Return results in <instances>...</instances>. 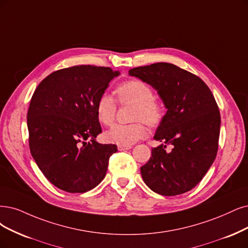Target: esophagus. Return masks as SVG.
Listing matches in <instances>:
<instances>
[{
  "label": "esophagus",
  "instance_id": "esophagus-1",
  "mask_svg": "<svg viewBox=\"0 0 248 248\" xmlns=\"http://www.w3.org/2000/svg\"><path fill=\"white\" fill-rule=\"evenodd\" d=\"M132 148V146H123V145H118L117 146V149L119 151H125V150H129Z\"/></svg>",
  "mask_w": 248,
  "mask_h": 248
}]
</instances>
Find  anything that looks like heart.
<instances>
[{
	"label": "heart",
	"instance_id": "obj_1",
	"mask_svg": "<svg viewBox=\"0 0 248 248\" xmlns=\"http://www.w3.org/2000/svg\"><path fill=\"white\" fill-rule=\"evenodd\" d=\"M119 103L132 104L135 108L130 124H115L104 135L105 140L117 145L130 146L147 135V127L158 126L164 118V107L154 99L153 89L140 79H130L119 85L116 89ZM96 115L100 124L111 125L116 116V100L107 93L101 95L96 103ZM144 122L143 123L142 122Z\"/></svg>",
	"mask_w": 248,
	"mask_h": 248
}]
</instances>
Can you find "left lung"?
<instances>
[{
  "label": "left lung",
  "instance_id": "left-lung-1",
  "mask_svg": "<svg viewBox=\"0 0 248 248\" xmlns=\"http://www.w3.org/2000/svg\"><path fill=\"white\" fill-rule=\"evenodd\" d=\"M129 75L158 91L168 111L154 139L163 144L152 148L141 175L151 190L164 196L183 194L205 176L218 148L221 114L205 82L171 63L135 67ZM172 144L171 152L165 150Z\"/></svg>",
  "mask_w": 248,
  "mask_h": 248
}]
</instances>
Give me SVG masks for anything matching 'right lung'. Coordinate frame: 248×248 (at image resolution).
I'll return each instance as SVG.
<instances>
[{
    "label": "right lung",
    "mask_w": 248,
    "mask_h": 248,
    "mask_svg": "<svg viewBox=\"0 0 248 248\" xmlns=\"http://www.w3.org/2000/svg\"><path fill=\"white\" fill-rule=\"evenodd\" d=\"M118 73L110 67L77 65L52 72L36 87L27 111L30 149L57 188L84 193L104 179L117 148L95 141L102 132L95 108Z\"/></svg>",
    "instance_id": "right-lung-1"
}]
</instances>
